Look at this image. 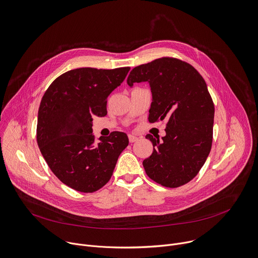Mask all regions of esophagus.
<instances>
[{"instance_id": "esophagus-1", "label": "esophagus", "mask_w": 258, "mask_h": 258, "mask_svg": "<svg viewBox=\"0 0 258 258\" xmlns=\"http://www.w3.org/2000/svg\"><path fill=\"white\" fill-rule=\"evenodd\" d=\"M138 140H139L138 137H136V136H134V135H128V141H130V143H135V142H137Z\"/></svg>"}]
</instances>
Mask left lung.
Instances as JSON below:
<instances>
[{"instance_id": "8db88e82", "label": "left lung", "mask_w": 258, "mask_h": 258, "mask_svg": "<svg viewBox=\"0 0 258 258\" xmlns=\"http://www.w3.org/2000/svg\"><path fill=\"white\" fill-rule=\"evenodd\" d=\"M148 82L152 92L149 122L167 119L166 136L147 135L152 155L143 161L145 171L163 187L177 188L192 180L211 150L214 104L206 83L189 63L162 57L135 67L127 85Z\"/></svg>"}]
</instances>
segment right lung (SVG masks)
Returning a JSON list of instances; mask_svg holds the SVG:
<instances>
[{
  "mask_svg": "<svg viewBox=\"0 0 258 258\" xmlns=\"http://www.w3.org/2000/svg\"><path fill=\"white\" fill-rule=\"evenodd\" d=\"M130 67L69 70L47 89L38 114L36 142L53 173L71 189L93 193L109 181L126 134L112 132L95 142L93 117L107 115V98L124 81Z\"/></svg>",
  "mask_w": 258,
  "mask_h": 258,
  "instance_id": "1",
  "label": "right lung"
}]
</instances>
